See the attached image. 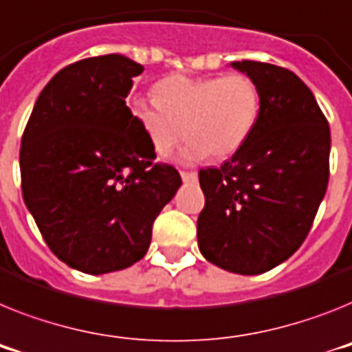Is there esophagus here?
Wrapping results in <instances>:
<instances>
[{
    "label": "esophagus",
    "mask_w": 352,
    "mask_h": 352,
    "mask_svg": "<svg viewBox=\"0 0 352 352\" xmlns=\"http://www.w3.org/2000/svg\"><path fill=\"white\" fill-rule=\"evenodd\" d=\"M181 177L184 182H197V179H199L195 171H181Z\"/></svg>",
    "instance_id": "obj_1"
}]
</instances>
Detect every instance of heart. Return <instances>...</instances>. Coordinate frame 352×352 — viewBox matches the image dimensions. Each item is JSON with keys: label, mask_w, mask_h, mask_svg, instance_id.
Segmentation results:
<instances>
[{"label": "heart", "mask_w": 352, "mask_h": 352, "mask_svg": "<svg viewBox=\"0 0 352 352\" xmlns=\"http://www.w3.org/2000/svg\"><path fill=\"white\" fill-rule=\"evenodd\" d=\"M155 103L135 100L131 114L155 155L164 157L190 138L179 161L234 155L252 135L261 111L256 82L243 73L226 76L170 75L152 89Z\"/></svg>", "instance_id": "1"}]
</instances>
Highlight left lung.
<instances>
[{
	"label": "left lung",
	"instance_id": "left-lung-1",
	"mask_svg": "<svg viewBox=\"0 0 352 352\" xmlns=\"http://www.w3.org/2000/svg\"><path fill=\"white\" fill-rule=\"evenodd\" d=\"M259 89L249 141L220 168L199 171L206 206L197 238L209 263L258 276L290 258L308 236L329 181L331 134L299 76L267 62H231Z\"/></svg>",
	"mask_w": 352,
	"mask_h": 352
}]
</instances>
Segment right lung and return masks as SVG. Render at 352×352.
Segmentation results:
<instances>
[{
    "label": "right lung",
    "mask_w": 352,
    "mask_h": 352,
    "mask_svg": "<svg viewBox=\"0 0 352 352\" xmlns=\"http://www.w3.org/2000/svg\"><path fill=\"white\" fill-rule=\"evenodd\" d=\"M143 66L111 53L69 64L41 91L21 140V190L44 241L67 267H132L182 181L126 107Z\"/></svg>",
    "instance_id": "add662e5"
}]
</instances>
